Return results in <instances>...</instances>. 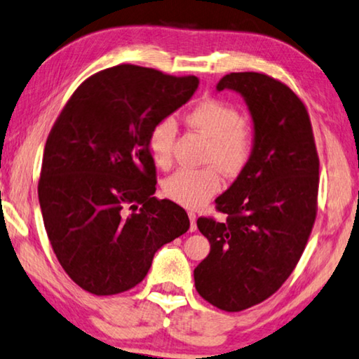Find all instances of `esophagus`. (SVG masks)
I'll list each match as a JSON object with an SVG mask.
<instances>
[{
	"label": "esophagus",
	"instance_id": "obj_1",
	"mask_svg": "<svg viewBox=\"0 0 359 359\" xmlns=\"http://www.w3.org/2000/svg\"><path fill=\"white\" fill-rule=\"evenodd\" d=\"M187 215H189V219H191V228L189 229H191V233H194V231L197 229V224H196L197 217H196L194 212H189Z\"/></svg>",
	"mask_w": 359,
	"mask_h": 359
}]
</instances>
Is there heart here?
<instances>
[{
	"instance_id": "b5f03b06",
	"label": "heart",
	"mask_w": 359,
	"mask_h": 359,
	"mask_svg": "<svg viewBox=\"0 0 359 359\" xmlns=\"http://www.w3.org/2000/svg\"><path fill=\"white\" fill-rule=\"evenodd\" d=\"M186 123L205 135V161L217 165L224 175L236 176L249 163L253 152V130L242 122L241 114L219 99H203L186 114ZM176 123L163 118L152 126L147 147L158 167L172 162ZM222 189V178L214 165L201 168H180L163 183L165 196L181 205L196 208L210 201Z\"/></svg>"
}]
</instances>
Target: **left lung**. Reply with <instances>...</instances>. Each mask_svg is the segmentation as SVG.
I'll return each mask as SVG.
<instances>
[{"mask_svg": "<svg viewBox=\"0 0 359 359\" xmlns=\"http://www.w3.org/2000/svg\"><path fill=\"white\" fill-rule=\"evenodd\" d=\"M244 97L253 122V152L217 197L224 223L198 218L210 253L194 269L202 299L242 311L271 297L299 263L316 219L319 158L303 102L280 81L257 72L224 75L217 91Z\"/></svg>", "mask_w": 359, "mask_h": 359, "instance_id": "1", "label": "left lung"}]
</instances>
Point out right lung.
Wrapping results in <instances>:
<instances>
[{
	"instance_id": "1",
	"label": "right lung",
	"mask_w": 359,
	"mask_h": 359,
	"mask_svg": "<svg viewBox=\"0 0 359 359\" xmlns=\"http://www.w3.org/2000/svg\"><path fill=\"white\" fill-rule=\"evenodd\" d=\"M198 79L122 64L85 80L48 136L38 198L60 266L95 295L130 290L156 252L189 229L158 201L147 140L194 95Z\"/></svg>"
}]
</instances>
